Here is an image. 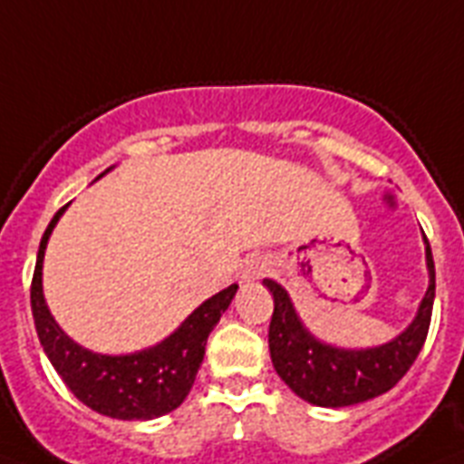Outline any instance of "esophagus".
Wrapping results in <instances>:
<instances>
[{
	"label": "esophagus",
	"mask_w": 464,
	"mask_h": 464,
	"mask_svg": "<svg viewBox=\"0 0 464 464\" xmlns=\"http://www.w3.org/2000/svg\"><path fill=\"white\" fill-rule=\"evenodd\" d=\"M269 267H272V262H269L267 257H250V260H246V265H243V279H246V282H255V279H260L262 275H267Z\"/></svg>",
	"instance_id": "obj_1"
}]
</instances>
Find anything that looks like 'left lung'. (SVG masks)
I'll list each match as a JSON object with an SVG mask.
<instances>
[{
  "label": "left lung",
  "mask_w": 464,
  "mask_h": 464,
  "mask_svg": "<svg viewBox=\"0 0 464 464\" xmlns=\"http://www.w3.org/2000/svg\"><path fill=\"white\" fill-rule=\"evenodd\" d=\"M424 247L429 289L419 304L417 315L400 334L378 346L346 349L317 339L294 308L289 291L275 279L262 282L275 298V313L269 323L272 363L279 378L301 400L315 407L337 410L373 400L402 381L424 346L436 298V267L426 236Z\"/></svg>",
  "instance_id": "obj_1"
}]
</instances>
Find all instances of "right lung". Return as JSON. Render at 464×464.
Instances as JSON below:
<instances>
[{
	"mask_svg": "<svg viewBox=\"0 0 464 464\" xmlns=\"http://www.w3.org/2000/svg\"><path fill=\"white\" fill-rule=\"evenodd\" d=\"M111 170L112 168H108L105 173ZM105 173L98 178H103ZM67 207L54 214L43 233L33 272L31 308L40 344L76 400H82L98 414L122 421H149L163 417L168 411L178 410L192 390L197 371L204 361L207 337L231 305L238 284H231L228 289L207 298L159 344L132 353L91 352L86 346L76 344L57 324L43 294V260L47 240Z\"/></svg>",
	"mask_w": 464,
	"mask_h": 464,
	"instance_id": "obj_1",
	"label": "right lung"
}]
</instances>
